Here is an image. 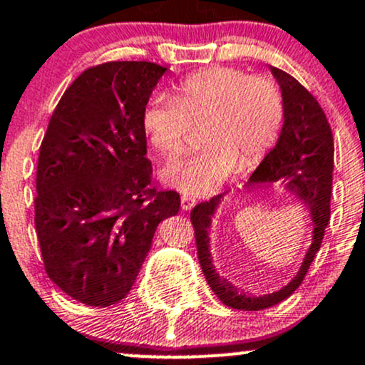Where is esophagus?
I'll return each mask as SVG.
<instances>
[{
    "instance_id": "34e87169",
    "label": "esophagus",
    "mask_w": 365,
    "mask_h": 365,
    "mask_svg": "<svg viewBox=\"0 0 365 365\" xmlns=\"http://www.w3.org/2000/svg\"><path fill=\"white\" fill-rule=\"evenodd\" d=\"M195 203H196V200L192 198V196H190V195H182L181 196V208L186 210V212L195 207Z\"/></svg>"
}]
</instances>
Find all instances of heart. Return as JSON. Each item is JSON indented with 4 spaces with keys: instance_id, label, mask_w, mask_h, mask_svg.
<instances>
[{
    "instance_id": "obj_1",
    "label": "heart",
    "mask_w": 365,
    "mask_h": 365,
    "mask_svg": "<svg viewBox=\"0 0 365 365\" xmlns=\"http://www.w3.org/2000/svg\"><path fill=\"white\" fill-rule=\"evenodd\" d=\"M284 118V93L275 80L213 66L182 78L174 97L153 96L145 107L143 124L153 147L170 158L184 150L191 124L207 121V148L162 170L167 184L200 196L215 191L237 164L241 169L256 164L275 145Z\"/></svg>"
}]
</instances>
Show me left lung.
I'll use <instances>...</instances> for the list:
<instances>
[{"label": "left lung", "mask_w": 365, "mask_h": 365, "mask_svg": "<svg viewBox=\"0 0 365 365\" xmlns=\"http://www.w3.org/2000/svg\"><path fill=\"white\" fill-rule=\"evenodd\" d=\"M272 73L280 85L285 102V118L277 145L269 150L258 169L252 173L247 186L277 182L294 192L306 205L312 220V241L304 256L297 275L280 290L264 295H252L239 290L215 272L210 252V227L217 207L224 196H213L210 201L191 210L195 227L198 259L208 285L225 306L241 311H259L290 297L302 284L316 252L323 242L324 229L329 220V198L333 182V135L323 109L312 93L304 88L289 73L272 66Z\"/></svg>", "instance_id": "obj_1"}]
</instances>
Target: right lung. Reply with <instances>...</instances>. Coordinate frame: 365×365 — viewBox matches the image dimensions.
<instances>
[{
    "label": "right lung",
    "mask_w": 365,
    "mask_h": 365,
    "mask_svg": "<svg viewBox=\"0 0 365 365\" xmlns=\"http://www.w3.org/2000/svg\"><path fill=\"white\" fill-rule=\"evenodd\" d=\"M167 68L110 61L76 78L51 115L38 150L36 230L47 277L87 306L123 301L157 225L181 198L158 191L143 113Z\"/></svg>",
    "instance_id": "right-lung-1"
}]
</instances>
